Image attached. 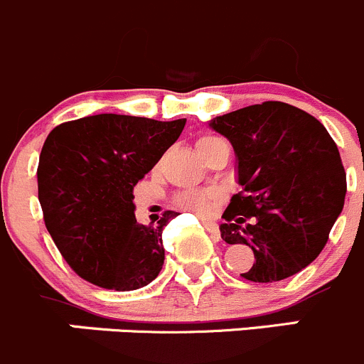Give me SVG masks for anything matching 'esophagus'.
Segmentation results:
<instances>
[{"mask_svg":"<svg viewBox=\"0 0 364 364\" xmlns=\"http://www.w3.org/2000/svg\"><path fill=\"white\" fill-rule=\"evenodd\" d=\"M201 223H203L205 228H207L208 232H210L212 235L215 237V239H219V226H218V223L212 221V219H207V218H201Z\"/></svg>","mask_w":364,"mask_h":364,"instance_id":"1","label":"esophagus"}]
</instances>
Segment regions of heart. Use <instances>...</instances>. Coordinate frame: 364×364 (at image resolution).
I'll list each match as a JSON object with an SVG mask.
<instances>
[{
    "label": "heart",
    "mask_w": 364,
    "mask_h": 364,
    "mask_svg": "<svg viewBox=\"0 0 364 364\" xmlns=\"http://www.w3.org/2000/svg\"><path fill=\"white\" fill-rule=\"evenodd\" d=\"M218 141H223V139L215 138V136H203V138H200L196 141L198 152L201 154L205 149H208V146H212ZM218 201L219 194L215 191L207 189H187L177 196V203L181 207L196 212V214H208L215 207Z\"/></svg>",
    "instance_id": "1"
}]
</instances>
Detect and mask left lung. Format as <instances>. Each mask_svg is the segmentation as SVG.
Masks as SVG:
<instances>
[{
	"label": "left lung",
	"instance_id": "obj_1",
	"mask_svg": "<svg viewBox=\"0 0 364 364\" xmlns=\"http://www.w3.org/2000/svg\"><path fill=\"white\" fill-rule=\"evenodd\" d=\"M208 125L235 150L242 191L232 196L219 230L225 242L253 250V267L240 276L272 283L301 272L323 250L343 210L347 175L336 143L315 117L278 100Z\"/></svg>",
	"mask_w": 364,
	"mask_h": 364
}]
</instances>
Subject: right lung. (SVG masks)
I'll list each match as a JSON object with an SVG mask.
<instances>
[{"mask_svg": "<svg viewBox=\"0 0 364 364\" xmlns=\"http://www.w3.org/2000/svg\"><path fill=\"white\" fill-rule=\"evenodd\" d=\"M186 118L159 122L93 114L49 132L38 159V201L46 228L72 271L118 292L141 289L164 264L163 230L134 215V186L181 136Z\"/></svg>", "mask_w": 364, "mask_h": 364, "instance_id": "add662e5", "label": "right lung"}]
</instances>
